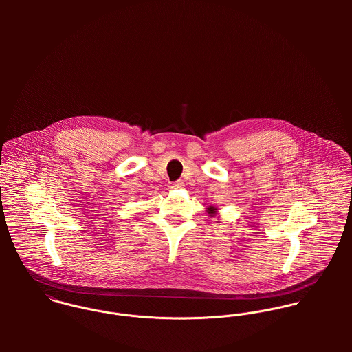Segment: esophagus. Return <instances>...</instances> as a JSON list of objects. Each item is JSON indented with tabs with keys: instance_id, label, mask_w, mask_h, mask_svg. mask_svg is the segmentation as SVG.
Wrapping results in <instances>:
<instances>
[{
	"instance_id": "1",
	"label": "esophagus",
	"mask_w": 352,
	"mask_h": 352,
	"mask_svg": "<svg viewBox=\"0 0 352 352\" xmlns=\"http://www.w3.org/2000/svg\"><path fill=\"white\" fill-rule=\"evenodd\" d=\"M183 187H184V183L182 180H177L169 186L170 190H177V188H183Z\"/></svg>"
}]
</instances>
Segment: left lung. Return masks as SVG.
Here are the masks:
<instances>
[{"label":"left lung","mask_w":352,"mask_h":352,"mask_svg":"<svg viewBox=\"0 0 352 352\" xmlns=\"http://www.w3.org/2000/svg\"><path fill=\"white\" fill-rule=\"evenodd\" d=\"M207 211H208V214L214 215V214L217 212V208H215V207H212V206H210V207H207Z\"/></svg>","instance_id":"1"}]
</instances>
